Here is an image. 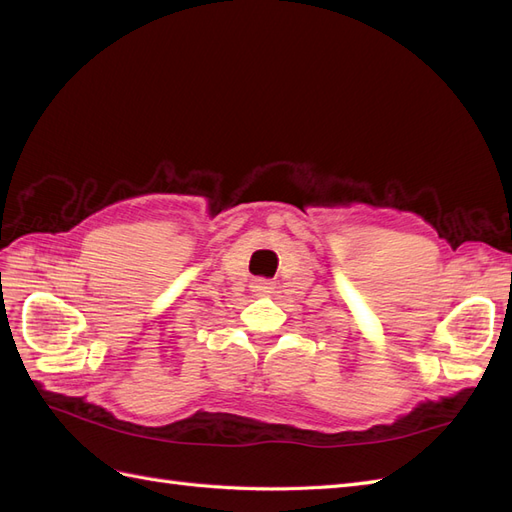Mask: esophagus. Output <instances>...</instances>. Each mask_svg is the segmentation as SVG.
Masks as SVG:
<instances>
[{"instance_id":"obj_1","label":"esophagus","mask_w":512,"mask_h":512,"mask_svg":"<svg viewBox=\"0 0 512 512\" xmlns=\"http://www.w3.org/2000/svg\"><path fill=\"white\" fill-rule=\"evenodd\" d=\"M273 288H275V284L269 280H254L252 282V290L258 294V297H267V294L273 292Z\"/></svg>"}]
</instances>
